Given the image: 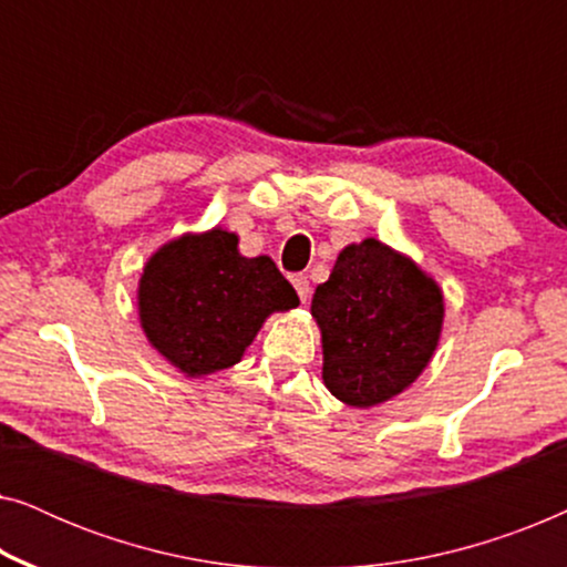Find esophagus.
Returning <instances> with one entry per match:
<instances>
[{"label":"esophagus","instance_id":"obj_1","mask_svg":"<svg viewBox=\"0 0 567 567\" xmlns=\"http://www.w3.org/2000/svg\"><path fill=\"white\" fill-rule=\"evenodd\" d=\"M291 284H293V289H297V293H299L301 305H307V299H309V278L305 274H293L291 276Z\"/></svg>","mask_w":567,"mask_h":567}]
</instances>
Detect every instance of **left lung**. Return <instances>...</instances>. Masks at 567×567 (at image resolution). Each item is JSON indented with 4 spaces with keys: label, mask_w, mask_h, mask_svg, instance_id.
Returning <instances> with one entry per match:
<instances>
[{
    "label": "left lung",
    "mask_w": 567,
    "mask_h": 567,
    "mask_svg": "<svg viewBox=\"0 0 567 567\" xmlns=\"http://www.w3.org/2000/svg\"><path fill=\"white\" fill-rule=\"evenodd\" d=\"M322 379L340 402L374 408L429 367L444 324V293L408 255L367 237L340 250L315 289Z\"/></svg>",
    "instance_id": "8db88e82"
}]
</instances>
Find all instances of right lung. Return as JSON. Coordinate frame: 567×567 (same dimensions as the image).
<instances>
[{
	"instance_id": "1",
	"label": "right lung",
	"mask_w": 567,
	"mask_h": 567,
	"mask_svg": "<svg viewBox=\"0 0 567 567\" xmlns=\"http://www.w3.org/2000/svg\"><path fill=\"white\" fill-rule=\"evenodd\" d=\"M237 243L221 227L169 239L138 278L146 340L188 377L235 367L270 315L299 305L276 262L245 258Z\"/></svg>"
}]
</instances>
